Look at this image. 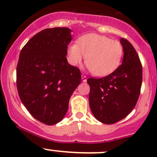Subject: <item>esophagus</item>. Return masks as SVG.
I'll list each match as a JSON object with an SVG mask.
<instances>
[{
    "mask_svg": "<svg viewBox=\"0 0 157 157\" xmlns=\"http://www.w3.org/2000/svg\"><path fill=\"white\" fill-rule=\"evenodd\" d=\"M81 78H82V81L83 82H86V80H87V78H86V77L84 75V74H82Z\"/></svg>",
    "mask_w": 157,
    "mask_h": 157,
    "instance_id": "34e87169",
    "label": "esophagus"
}]
</instances>
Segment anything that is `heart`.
<instances>
[{
	"label": "heart",
	"instance_id": "obj_1",
	"mask_svg": "<svg viewBox=\"0 0 157 157\" xmlns=\"http://www.w3.org/2000/svg\"><path fill=\"white\" fill-rule=\"evenodd\" d=\"M122 45L118 41L99 34H87L78 39L77 45L68 46L70 63L79 66L86 58V64L96 77L112 74L121 64L123 57Z\"/></svg>",
	"mask_w": 157,
	"mask_h": 157
}]
</instances>
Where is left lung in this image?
Masks as SVG:
<instances>
[{
    "label": "left lung",
    "instance_id": "8db88e82",
    "mask_svg": "<svg viewBox=\"0 0 157 157\" xmlns=\"http://www.w3.org/2000/svg\"><path fill=\"white\" fill-rule=\"evenodd\" d=\"M120 42L124 51L122 63L112 74L87 80L89 102L98 121L112 124L123 119L137 102L142 84V65L133 45L125 39Z\"/></svg>",
    "mask_w": 157,
    "mask_h": 157
}]
</instances>
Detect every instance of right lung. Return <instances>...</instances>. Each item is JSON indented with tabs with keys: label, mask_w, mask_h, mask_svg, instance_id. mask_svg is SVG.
Instances as JSON below:
<instances>
[{
	"label": "right lung",
	"mask_w": 157,
	"mask_h": 157,
	"mask_svg": "<svg viewBox=\"0 0 157 157\" xmlns=\"http://www.w3.org/2000/svg\"><path fill=\"white\" fill-rule=\"evenodd\" d=\"M71 30L45 29L22 48L17 67L20 100L36 119L48 125L61 121L70 98L81 81V73L67 61Z\"/></svg>",
	"instance_id": "obj_1"
}]
</instances>
